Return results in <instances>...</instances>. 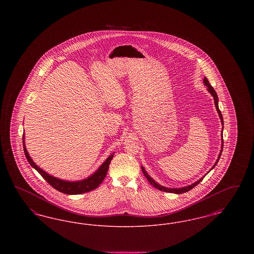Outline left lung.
Returning a JSON list of instances; mask_svg holds the SVG:
<instances>
[{"label":"left lung","instance_id":"obj_1","mask_svg":"<svg viewBox=\"0 0 254 254\" xmlns=\"http://www.w3.org/2000/svg\"><path fill=\"white\" fill-rule=\"evenodd\" d=\"M204 84H205L206 86H207V90L209 91V93L213 96V99H214V104H215V107H216V110H217L218 114H219V117H220V119H221V123H222V125H224V121H223V116H222V113H221V111H220V109H219V107H218V96L217 94H216V92H215V90H214V88L211 86V85L209 84V82H208V80L206 79L205 77V79H204ZM223 131V130H222ZM222 138H223V135H222ZM222 142H224L223 141V139H222ZM223 144L224 143H222V149H221V152H220V155H219V157H218L217 161H216V163L214 164V166L212 167V169H214V167L216 166V164L218 163V161H219V159L221 157V154H222V151H223ZM142 171L144 172V174H145V178L147 179V181L149 182L155 189H157L159 190H161V191H166V192H172V193H176V194H182L185 193V192H187V191H190V190H192L194 187H196L200 182L202 181L203 179H204V177L203 178H201L200 180H198L197 182H195L194 184L192 185H190V186H189V187H185V188H181V189H167V188H164V187H162V186H160V185H158L156 182H154V180L146 173V171H145V169L142 167Z\"/></svg>","mask_w":254,"mask_h":254}]
</instances>
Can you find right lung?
<instances>
[{"mask_svg":"<svg viewBox=\"0 0 254 254\" xmlns=\"http://www.w3.org/2000/svg\"><path fill=\"white\" fill-rule=\"evenodd\" d=\"M24 135H23V145H24V155L27 159L28 163L31 165L32 168L36 169L37 171L41 174V176L49 183V185L55 189L56 190L60 191L62 193L69 194V195H76V194L85 193L88 191H91L98 188L99 185L102 184L104 181L108 170H109V164L113 158V154H111L106 162L99 168L94 174H92L90 177L87 179H85L83 181L79 182H67L57 179L55 177H52L49 175L47 172L40 169L38 166L35 165V163L32 161V159L28 155V152L24 146Z\"/></svg>","mask_w":254,"mask_h":254,"instance_id":"add662e5","label":"right lung"}]
</instances>
